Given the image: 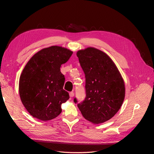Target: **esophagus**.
I'll use <instances>...</instances> for the list:
<instances>
[{
  "mask_svg": "<svg viewBox=\"0 0 154 154\" xmlns=\"http://www.w3.org/2000/svg\"><path fill=\"white\" fill-rule=\"evenodd\" d=\"M69 96H70V97H74V93L73 92H69Z\"/></svg>",
  "mask_w": 154,
  "mask_h": 154,
  "instance_id": "34e87169",
  "label": "esophagus"
}]
</instances>
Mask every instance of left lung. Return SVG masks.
<instances>
[{
  "label": "left lung",
  "instance_id": "obj_1",
  "mask_svg": "<svg viewBox=\"0 0 154 154\" xmlns=\"http://www.w3.org/2000/svg\"><path fill=\"white\" fill-rule=\"evenodd\" d=\"M85 75L86 97L78 104L83 117L92 123L111 119L122 106L125 96L123 79L112 59L103 51L87 48L76 53ZM74 103L77 100L74 98Z\"/></svg>",
  "mask_w": 154,
  "mask_h": 154
}]
</instances>
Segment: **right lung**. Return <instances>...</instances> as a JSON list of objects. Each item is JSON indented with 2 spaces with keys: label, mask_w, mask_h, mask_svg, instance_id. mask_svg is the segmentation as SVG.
<instances>
[{
  "label": "right lung",
  "mask_w": 154,
  "mask_h": 154,
  "mask_svg": "<svg viewBox=\"0 0 154 154\" xmlns=\"http://www.w3.org/2000/svg\"><path fill=\"white\" fill-rule=\"evenodd\" d=\"M72 51L54 45L42 49L30 58L19 80V94L27 112L41 121L53 119L62 112L61 105L69 99L63 89L65 77L60 71Z\"/></svg>",
  "instance_id": "1"
}]
</instances>
